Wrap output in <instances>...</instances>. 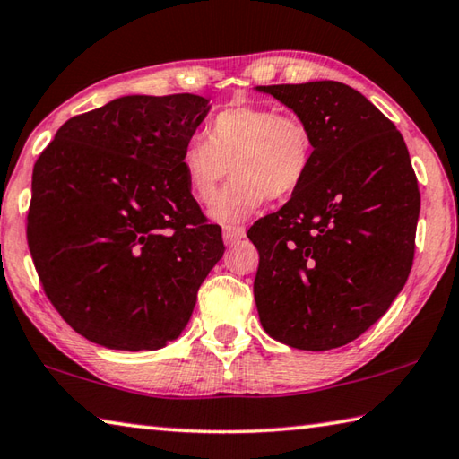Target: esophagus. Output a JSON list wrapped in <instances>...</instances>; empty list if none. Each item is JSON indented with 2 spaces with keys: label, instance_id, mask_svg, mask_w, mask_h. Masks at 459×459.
Wrapping results in <instances>:
<instances>
[{
  "label": "esophagus",
  "instance_id": "esophagus-1",
  "mask_svg": "<svg viewBox=\"0 0 459 459\" xmlns=\"http://www.w3.org/2000/svg\"><path fill=\"white\" fill-rule=\"evenodd\" d=\"M222 238L227 245H235L240 238H245V229L243 227H224Z\"/></svg>",
  "mask_w": 459,
  "mask_h": 459
}]
</instances>
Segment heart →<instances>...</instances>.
<instances>
[{
	"instance_id": "obj_1",
	"label": "heart",
	"mask_w": 459,
	"mask_h": 459,
	"mask_svg": "<svg viewBox=\"0 0 459 459\" xmlns=\"http://www.w3.org/2000/svg\"><path fill=\"white\" fill-rule=\"evenodd\" d=\"M315 138L305 118L264 104H237L214 114L204 140L182 148L180 169L198 203H211L230 169L233 180L214 199L211 216L238 224L266 198H289L303 186L313 166Z\"/></svg>"
}]
</instances>
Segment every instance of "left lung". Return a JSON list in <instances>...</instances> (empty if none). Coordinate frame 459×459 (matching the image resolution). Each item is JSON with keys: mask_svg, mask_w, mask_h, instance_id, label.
Instances as JSON below:
<instances>
[{"mask_svg": "<svg viewBox=\"0 0 459 459\" xmlns=\"http://www.w3.org/2000/svg\"><path fill=\"white\" fill-rule=\"evenodd\" d=\"M305 118L315 156L303 186L247 237L255 303L273 339L305 351L351 343L410 277L420 188L395 124L341 82L256 86Z\"/></svg>", "mask_w": 459, "mask_h": 459, "instance_id": "left-lung-1", "label": "left lung"}]
</instances>
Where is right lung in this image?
Wrapping results in <instances>:
<instances>
[{
  "label": "right lung",
  "mask_w": 459,
  "mask_h": 459,
  "mask_svg": "<svg viewBox=\"0 0 459 459\" xmlns=\"http://www.w3.org/2000/svg\"><path fill=\"white\" fill-rule=\"evenodd\" d=\"M196 94L122 96L74 116L33 164L28 247L46 297L91 343L160 349L224 253L180 154L208 112Z\"/></svg>",
  "instance_id": "add662e5"
}]
</instances>
